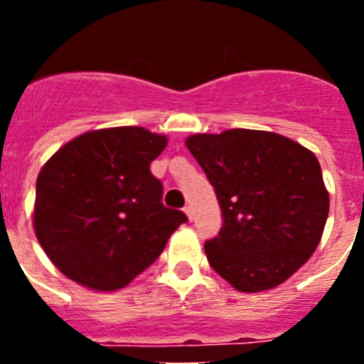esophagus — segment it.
<instances>
[{"label": "esophagus", "mask_w": 364, "mask_h": 364, "mask_svg": "<svg viewBox=\"0 0 364 364\" xmlns=\"http://www.w3.org/2000/svg\"><path fill=\"white\" fill-rule=\"evenodd\" d=\"M184 211H186V215H188V217H189V220H193V217H195V211H193V205H186Z\"/></svg>", "instance_id": "34e87169"}]
</instances>
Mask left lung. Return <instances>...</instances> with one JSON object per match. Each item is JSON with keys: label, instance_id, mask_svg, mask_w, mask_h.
<instances>
[{"label": "left lung", "instance_id": "left-lung-1", "mask_svg": "<svg viewBox=\"0 0 364 364\" xmlns=\"http://www.w3.org/2000/svg\"><path fill=\"white\" fill-rule=\"evenodd\" d=\"M186 146L224 217L204 246L211 268L246 294L291 277L319 246L330 210L315 154L282 134L253 129L193 134Z\"/></svg>", "mask_w": 364, "mask_h": 364}]
</instances>
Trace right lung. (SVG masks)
<instances>
[{"instance_id": "add662e5", "label": "right lung", "mask_w": 364, "mask_h": 364, "mask_svg": "<svg viewBox=\"0 0 364 364\" xmlns=\"http://www.w3.org/2000/svg\"><path fill=\"white\" fill-rule=\"evenodd\" d=\"M167 138L144 127L80 134L56 151L36 180L34 231L63 275L112 291L149 268L188 220L162 204L149 166Z\"/></svg>"}]
</instances>
